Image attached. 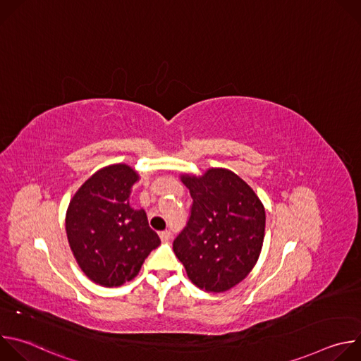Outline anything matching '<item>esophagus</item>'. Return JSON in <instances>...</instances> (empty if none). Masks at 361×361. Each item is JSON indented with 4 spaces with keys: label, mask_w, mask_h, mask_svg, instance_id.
<instances>
[{
    "label": "esophagus",
    "mask_w": 361,
    "mask_h": 361,
    "mask_svg": "<svg viewBox=\"0 0 361 361\" xmlns=\"http://www.w3.org/2000/svg\"><path fill=\"white\" fill-rule=\"evenodd\" d=\"M160 237H161V240H163V241H169V240H170V237H171V233H170L169 230H164V231H161V233H160Z\"/></svg>",
    "instance_id": "34e87169"
}]
</instances>
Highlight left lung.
<instances>
[{
    "mask_svg": "<svg viewBox=\"0 0 361 361\" xmlns=\"http://www.w3.org/2000/svg\"><path fill=\"white\" fill-rule=\"evenodd\" d=\"M181 180L192 204L173 250L198 288L227 291L259 259L266 228L263 204L245 181L224 169Z\"/></svg>",
    "mask_w": 361,
    "mask_h": 361,
    "instance_id": "1",
    "label": "left lung"
}]
</instances>
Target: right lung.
Masks as SVG:
<instances>
[{"label":"right lung","instance_id":"obj_1","mask_svg":"<svg viewBox=\"0 0 361 361\" xmlns=\"http://www.w3.org/2000/svg\"><path fill=\"white\" fill-rule=\"evenodd\" d=\"M138 174L114 164L91 176L73 197L66 230L81 270L94 283L118 287L133 280L161 243L144 210L128 204Z\"/></svg>","mask_w":361,"mask_h":361}]
</instances>
